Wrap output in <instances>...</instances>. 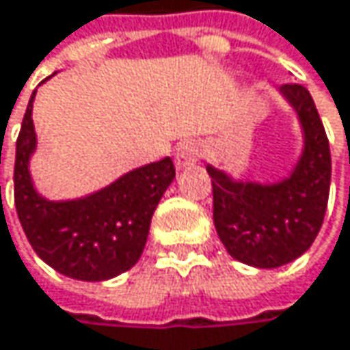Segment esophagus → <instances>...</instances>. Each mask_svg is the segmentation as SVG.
I'll list each match as a JSON object with an SVG mask.
<instances>
[{"mask_svg": "<svg viewBox=\"0 0 350 350\" xmlns=\"http://www.w3.org/2000/svg\"><path fill=\"white\" fill-rule=\"evenodd\" d=\"M200 144L196 139H186V142H180L178 148H176V168H188V166H194L198 160H200Z\"/></svg>", "mask_w": 350, "mask_h": 350, "instance_id": "esophagus-1", "label": "esophagus"}]
</instances>
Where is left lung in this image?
Wrapping results in <instances>:
<instances>
[{
	"label": "left lung",
	"instance_id": "obj_1",
	"mask_svg": "<svg viewBox=\"0 0 350 350\" xmlns=\"http://www.w3.org/2000/svg\"><path fill=\"white\" fill-rule=\"evenodd\" d=\"M304 127V154L280 184L235 182L213 166V221L219 239L237 261L280 267L314 243L330 190V148L312 95L298 83L282 85Z\"/></svg>",
	"mask_w": 350,
	"mask_h": 350
}]
</instances>
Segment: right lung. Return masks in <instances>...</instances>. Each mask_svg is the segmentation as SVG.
Segmentation results:
<instances>
[{"label": "right lung", "instance_id": "add662e5", "mask_svg": "<svg viewBox=\"0 0 350 350\" xmlns=\"http://www.w3.org/2000/svg\"><path fill=\"white\" fill-rule=\"evenodd\" d=\"M30 97L16 142L14 202L38 257L72 280L101 282L137 263L148 241L152 215L174 180L170 158L121 176L103 190L68 202L36 194L28 160L36 148Z\"/></svg>", "mask_w": 350, "mask_h": 350}]
</instances>
